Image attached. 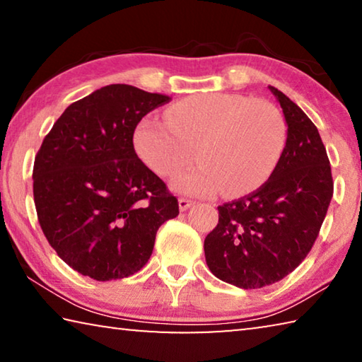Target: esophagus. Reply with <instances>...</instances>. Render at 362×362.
<instances>
[{"mask_svg": "<svg viewBox=\"0 0 362 362\" xmlns=\"http://www.w3.org/2000/svg\"><path fill=\"white\" fill-rule=\"evenodd\" d=\"M193 201L192 199H187V198H179V207L180 211H187L188 207H192Z\"/></svg>", "mask_w": 362, "mask_h": 362, "instance_id": "obj_1", "label": "esophagus"}]
</instances>
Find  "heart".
<instances>
[{
  "mask_svg": "<svg viewBox=\"0 0 362 362\" xmlns=\"http://www.w3.org/2000/svg\"><path fill=\"white\" fill-rule=\"evenodd\" d=\"M166 121L146 118L134 132L139 158L158 175L169 177L193 163L173 180L175 189L207 196L222 189L241 196L265 185L283 156L287 129L272 103L241 94H201L169 110Z\"/></svg>",
  "mask_w": 362,
  "mask_h": 362,
  "instance_id": "obj_1",
  "label": "heart"
}]
</instances>
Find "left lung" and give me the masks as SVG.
I'll list each match as a JSON object with an SVG mask.
<instances>
[{
	"label": "left lung",
	"instance_id": "obj_1",
	"mask_svg": "<svg viewBox=\"0 0 362 362\" xmlns=\"http://www.w3.org/2000/svg\"><path fill=\"white\" fill-rule=\"evenodd\" d=\"M268 88L287 122L283 156L265 185L218 206V223L204 240L212 274L241 289L278 283L305 260L334 194L327 151L313 121Z\"/></svg>",
	"mask_w": 362,
	"mask_h": 362
}]
</instances>
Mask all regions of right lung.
<instances>
[{
	"label": "right lung",
	"instance_id": "1",
	"mask_svg": "<svg viewBox=\"0 0 362 362\" xmlns=\"http://www.w3.org/2000/svg\"><path fill=\"white\" fill-rule=\"evenodd\" d=\"M169 100L110 84L73 102L42 140L33 166L38 222L60 259L83 276L137 273L159 226L179 216V201L132 142L140 119Z\"/></svg>",
	"mask_w": 362,
	"mask_h": 362
}]
</instances>
